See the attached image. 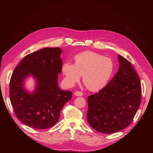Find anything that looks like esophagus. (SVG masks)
Instances as JSON below:
<instances>
[{
    "mask_svg": "<svg viewBox=\"0 0 153 153\" xmlns=\"http://www.w3.org/2000/svg\"><path fill=\"white\" fill-rule=\"evenodd\" d=\"M74 95L76 96H83V93L82 92H80V91H75V92H74Z\"/></svg>",
    "mask_w": 153,
    "mask_h": 153,
    "instance_id": "obj_1",
    "label": "esophagus"
}]
</instances>
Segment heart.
<instances>
[{
  "label": "heart",
  "mask_w": 153,
  "mask_h": 153,
  "mask_svg": "<svg viewBox=\"0 0 153 153\" xmlns=\"http://www.w3.org/2000/svg\"><path fill=\"white\" fill-rule=\"evenodd\" d=\"M75 63L66 61L61 68L66 84L73 87L80 80L89 90L96 92L107 85L112 77L114 64L112 59L92 51H85L74 57Z\"/></svg>",
  "instance_id": "heart-1"
}]
</instances>
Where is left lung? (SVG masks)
<instances>
[{
	"label": "left lung",
	"instance_id": "obj_1",
	"mask_svg": "<svg viewBox=\"0 0 153 153\" xmlns=\"http://www.w3.org/2000/svg\"><path fill=\"white\" fill-rule=\"evenodd\" d=\"M119 67L103 89L87 98V121L97 131L114 133L130 124L139 108L142 89L131 63L118 55Z\"/></svg>",
	"mask_w": 153,
	"mask_h": 153
}]
</instances>
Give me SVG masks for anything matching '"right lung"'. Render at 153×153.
<instances>
[{
    "label": "right lung",
    "instance_id": "right-lung-1",
    "mask_svg": "<svg viewBox=\"0 0 153 153\" xmlns=\"http://www.w3.org/2000/svg\"><path fill=\"white\" fill-rule=\"evenodd\" d=\"M62 50L44 48L26 55L14 69L10 84V101L17 118L36 129H47L56 124L64 105L71 99L72 92L58 85V74L62 65ZM32 76L35 89L25 88V80Z\"/></svg>",
    "mask_w": 153,
    "mask_h": 153
}]
</instances>
